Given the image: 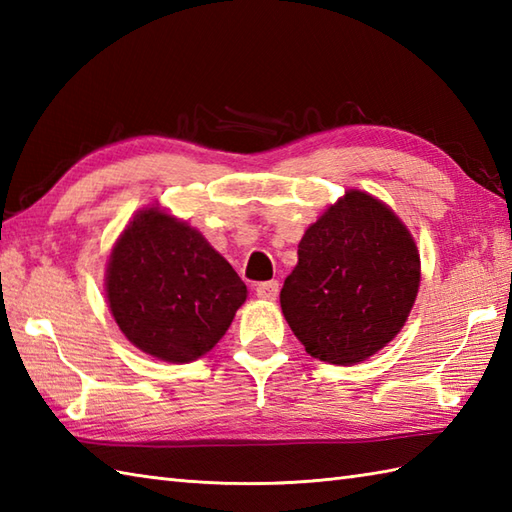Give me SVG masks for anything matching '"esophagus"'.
<instances>
[{
	"label": "esophagus",
	"mask_w": 512,
	"mask_h": 512,
	"mask_svg": "<svg viewBox=\"0 0 512 512\" xmlns=\"http://www.w3.org/2000/svg\"><path fill=\"white\" fill-rule=\"evenodd\" d=\"M255 292H257L259 299L275 301L277 295H279V284H277V281H262V284H257Z\"/></svg>",
	"instance_id": "esophagus-1"
}]
</instances>
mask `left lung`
Instances as JSON below:
<instances>
[{
	"instance_id": "left-lung-1",
	"label": "left lung",
	"mask_w": 512,
	"mask_h": 512,
	"mask_svg": "<svg viewBox=\"0 0 512 512\" xmlns=\"http://www.w3.org/2000/svg\"><path fill=\"white\" fill-rule=\"evenodd\" d=\"M281 310L306 352L354 365L405 325L420 286V255L394 211L347 191L299 242Z\"/></svg>"
}]
</instances>
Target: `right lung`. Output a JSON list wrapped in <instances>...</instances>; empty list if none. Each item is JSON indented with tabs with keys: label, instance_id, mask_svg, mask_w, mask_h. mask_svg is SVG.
Masks as SVG:
<instances>
[{
	"label": "right lung",
	"instance_id": "add662e5",
	"mask_svg": "<svg viewBox=\"0 0 512 512\" xmlns=\"http://www.w3.org/2000/svg\"><path fill=\"white\" fill-rule=\"evenodd\" d=\"M107 301L136 347L189 363L226 334L246 301V284L195 228L149 209L129 222L112 250Z\"/></svg>",
	"mask_w": 512,
	"mask_h": 512
}]
</instances>
